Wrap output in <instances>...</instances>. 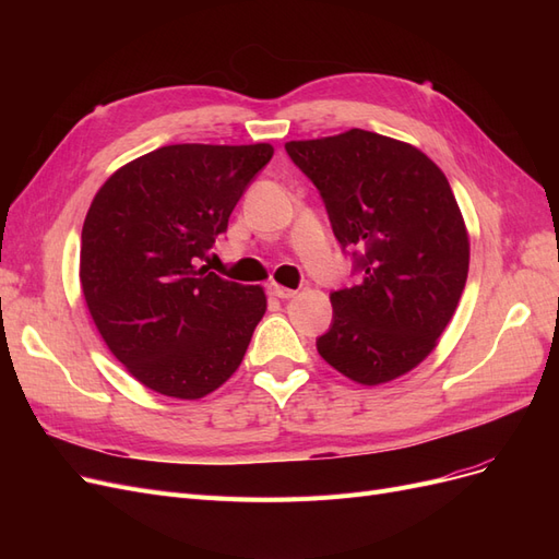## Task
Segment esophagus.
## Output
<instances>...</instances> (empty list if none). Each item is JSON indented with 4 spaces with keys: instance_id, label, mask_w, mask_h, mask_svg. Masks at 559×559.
Returning a JSON list of instances; mask_svg holds the SVG:
<instances>
[{
    "instance_id": "obj_1",
    "label": "esophagus",
    "mask_w": 559,
    "mask_h": 559,
    "mask_svg": "<svg viewBox=\"0 0 559 559\" xmlns=\"http://www.w3.org/2000/svg\"><path fill=\"white\" fill-rule=\"evenodd\" d=\"M267 294L273 296V298H280V300H289V298H294L298 292L286 289V286H280V284H275V282H270V284H267Z\"/></svg>"
}]
</instances>
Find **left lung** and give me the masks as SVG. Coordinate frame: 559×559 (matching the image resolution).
<instances>
[{
    "label": "left lung",
    "instance_id": "1",
    "mask_svg": "<svg viewBox=\"0 0 559 559\" xmlns=\"http://www.w3.org/2000/svg\"><path fill=\"white\" fill-rule=\"evenodd\" d=\"M284 148L361 273L331 294L317 352L359 384L408 373L450 324L468 275V233L445 175L419 148L359 128Z\"/></svg>",
    "mask_w": 559,
    "mask_h": 559
}]
</instances>
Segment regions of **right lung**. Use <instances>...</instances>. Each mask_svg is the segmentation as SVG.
Instances as JSON below:
<instances>
[{
    "label": "right lung",
    "instance_id": "right-lung-1",
    "mask_svg": "<svg viewBox=\"0 0 559 559\" xmlns=\"http://www.w3.org/2000/svg\"><path fill=\"white\" fill-rule=\"evenodd\" d=\"M270 158V144L160 146L93 198L81 230L83 298L114 357L158 394L207 396L245 359L265 294L198 261Z\"/></svg>",
    "mask_w": 559,
    "mask_h": 559
}]
</instances>
